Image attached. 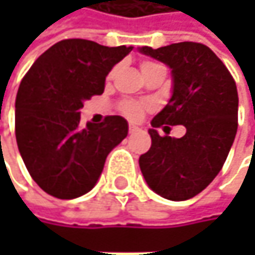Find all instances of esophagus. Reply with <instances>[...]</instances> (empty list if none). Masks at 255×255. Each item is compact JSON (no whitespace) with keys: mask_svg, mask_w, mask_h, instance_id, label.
Instances as JSON below:
<instances>
[{"mask_svg":"<svg viewBox=\"0 0 255 255\" xmlns=\"http://www.w3.org/2000/svg\"><path fill=\"white\" fill-rule=\"evenodd\" d=\"M128 131L132 134V132H135V131H138V127L137 126H134V124H129V127H128Z\"/></svg>","mask_w":255,"mask_h":255,"instance_id":"obj_1","label":"esophagus"}]
</instances>
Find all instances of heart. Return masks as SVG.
<instances>
[{
  "instance_id": "1",
  "label": "heart",
  "mask_w": 255,
  "mask_h": 255,
  "mask_svg": "<svg viewBox=\"0 0 255 255\" xmlns=\"http://www.w3.org/2000/svg\"><path fill=\"white\" fill-rule=\"evenodd\" d=\"M152 65H156V63H153V62H143L140 68H141V71H143V69H146V68H150ZM144 108H146V103L137 102V100H124V102H121V105H120L121 112H123L126 117L131 118V120L138 118V117L143 114Z\"/></svg>"
}]
</instances>
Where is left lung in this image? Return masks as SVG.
<instances>
[{
    "mask_svg": "<svg viewBox=\"0 0 255 255\" xmlns=\"http://www.w3.org/2000/svg\"><path fill=\"white\" fill-rule=\"evenodd\" d=\"M171 69L173 94L152 120L150 149L138 159L147 186L170 201L202 192L220 173L238 129V90L225 63L199 42L161 48L140 47ZM184 125L180 139L159 136L155 128Z\"/></svg>",
    "mask_w": 255,
    "mask_h": 255,
    "instance_id": "left-lung-1",
    "label": "left lung"
}]
</instances>
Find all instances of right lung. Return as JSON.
Instances as JSON below:
<instances>
[{
  "label": "right lung",
  "mask_w": 255,
  "mask_h": 255,
  "mask_svg": "<svg viewBox=\"0 0 255 255\" xmlns=\"http://www.w3.org/2000/svg\"><path fill=\"white\" fill-rule=\"evenodd\" d=\"M132 47H106L63 39L42 53L20 82L16 97V140L35 183L59 199L90 192L106 156L128 134L118 115L81 127V108L102 94L112 68Z\"/></svg>",
  "instance_id": "right-lung-1"
}]
</instances>
